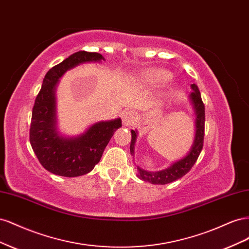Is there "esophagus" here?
<instances>
[{"instance_id":"1","label":"esophagus","mask_w":249,"mask_h":249,"mask_svg":"<svg viewBox=\"0 0 249 249\" xmlns=\"http://www.w3.org/2000/svg\"><path fill=\"white\" fill-rule=\"evenodd\" d=\"M137 120L136 113L132 110H127L123 114V122L125 125H133Z\"/></svg>"}]
</instances>
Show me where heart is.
<instances>
[{
	"label": "heart",
	"instance_id": "1",
	"mask_svg": "<svg viewBox=\"0 0 249 249\" xmlns=\"http://www.w3.org/2000/svg\"><path fill=\"white\" fill-rule=\"evenodd\" d=\"M170 72L164 70H149L142 74L143 81H145L148 84H159L164 83L170 79Z\"/></svg>",
	"mask_w": 249,
	"mask_h": 249
}]
</instances>
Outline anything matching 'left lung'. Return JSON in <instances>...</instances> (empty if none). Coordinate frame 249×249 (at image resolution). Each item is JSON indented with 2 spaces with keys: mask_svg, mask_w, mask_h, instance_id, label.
<instances>
[{
  "mask_svg": "<svg viewBox=\"0 0 249 249\" xmlns=\"http://www.w3.org/2000/svg\"><path fill=\"white\" fill-rule=\"evenodd\" d=\"M193 92H191V100L193 103V106L196 112V134H195V140L194 144L190 150V153L188 154L184 159L179 160L176 163H173L170 167L157 171V172H150L143 170L138 167V175L137 177L144 180V182L152 183L154 185H165L169 184L171 182L184 177L187 172H189L190 169L193 167V165L198 159V156L201 152L203 146V138H205V122H206V114H205V104H203L201 100V95L198 90V87L192 84ZM132 132V140L130 150L131 154H134V144L135 140H136V132Z\"/></svg>",
  "mask_w": 249,
  "mask_h": 249,
  "instance_id": "1",
  "label": "left lung"
}]
</instances>
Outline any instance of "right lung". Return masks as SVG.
I'll return each instance as SVG.
<instances>
[{"instance_id": "obj_1", "label": "right lung", "mask_w": 249, "mask_h": 249, "mask_svg": "<svg viewBox=\"0 0 249 249\" xmlns=\"http://www.w3.org/2000/svg\"><path fill=\"white\" fill-rule=\"evenodd\" d=\"M103 59L99 53L80 51L52 67L44 76L32 110L30 143L40 164L54 175L72 178L91 171L113 134L122 126L120 118L101 122L76 138L60 137L55 131L54 90L58 79L80 63Z\"/></svg>"}]
</instances>
